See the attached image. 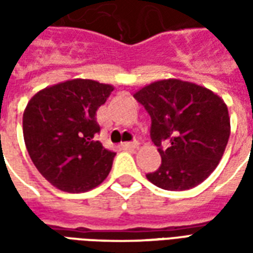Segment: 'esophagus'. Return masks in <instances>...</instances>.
Listing matches in <instances>:
<instances>
[{
  "label": "esophagus",
  "mask_w": 253,
  "mask_h": 253,
  "mask_svg": "<svg viewBox=\"0 0 253 253\" xmlns=\"http://www.w3.org/2000/svg\"><path fill=\"white\" fill-rule=\"evenodd\" d=\"M139 146V143L135 141V142H125L122 143V148L125 149V150H132V149H137Z\"/></svg>",
  "instance_id": "34e87169"
}]
</instances>
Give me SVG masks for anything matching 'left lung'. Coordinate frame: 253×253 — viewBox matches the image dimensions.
I'll use <instances>...</instances> for the list:
<instances>
[{
	"instance_id": "obj_1",
	"label": "left lung",
	"mask_w": 253,
	"mask_h": 253,
	"mask_svg": "<svg viewBox=\"0 0 253 253\" xmlns=\"http://www.w3.org/2000/svg\"><path fill=\"white\" fill-rule=\"evenodd\" d=\"M152 118L150 137L161 165L146 177L163 190L201 184L217 168L228 145V105L217 93L179 78L160 80L132 94Z\"/></svg>"
}]
</instances>
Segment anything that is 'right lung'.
I'll return each mask as SVG.
<instances>
[{
  "label": "right lung",
  "mask_w": 253,
  "mask_h": 253,
  "mask_svg": "<svg viewBox=\"0 0 253 253\" xmlns=\"http://www.w3.org/2000/svg\"><path fill=\"white\" fill-rule=\"evenodd\" d=\"M114 86L73 78L35 93L23 114L24 142L41 175L58 190L80 194L100 186L115 153L94 141L96 111Z\"/></svg>",
  "instance_id": "1"
}]
</instances>
